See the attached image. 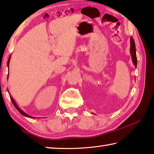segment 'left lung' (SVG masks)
I'll return each mask as SVG.
<instances>
[{
	"mask_svg": "<svg viewBox=\"0 0 154 154\" xmlns=\"http://www.w3.org/2000/svg\"><path fill=\"white\" fill-rule=\"evenodd\" d=\"M131 57H132V60L134 64V65L137 66V56H136V48H135V41H134L133 38L131 37Z\"/></svg>",
	"mask_w": 154,
	"mask_h": 154,
	"instance_id": "1",
	"label": "left lung"
}]
</instances>
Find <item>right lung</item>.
<instances>
[{"instance_id": "obj_1", "label": "right lung", "mask_w": 154, "mask_h": 154, "mask_svg": "<svg viewBox=\"0 0 154 154\" xmlns=\"http://www.w3.org/2000/svg\"><path fill=\"white\" fill-rule=\"evenodd\" d=\"M10 58H11V55H10V57H9V60H8V63H7V66H8V67H9V61H10ZM7 79H8V77H7ZM7 91H8V89H7ZM10 96V97H11V101H12V103L13 104V105H14V106H15V107L16 108V109L19 112H20L21 114H23V116H27V117H29V118H34V117H32V116H29L28 114H27L26 112H24L23 111V110H21L20 108H19V106L17 105V104H16V102H15V100H14L13 99V97L11 96V95H9Z\"/></svg>"}]
</instances>
